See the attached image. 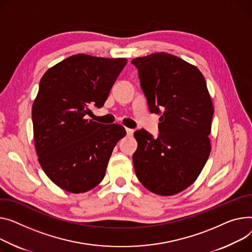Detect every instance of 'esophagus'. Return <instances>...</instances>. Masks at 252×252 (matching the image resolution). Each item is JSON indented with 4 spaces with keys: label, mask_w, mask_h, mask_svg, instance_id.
Returning a JSON list of instances; mask_svg holds the SVG:
<instances>
[{
    "label": "esophagus",
    "mask_w": 252,
    "mask_h": 252,
    "mask_svg": "<svg viewBox=\"0 0 252 252\" xmlns=\"http://www.w3.org/2000/svg\"><path fill=\"white\" fill-rule=\"evenodd\" d=\"M126 135H127V136H132L133 129H131V128H126Z\"/></svg>",
    "instance_id": "esophagus-1"
}]
</instances>
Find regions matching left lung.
I'll use <instances>...</instances> for the list:
<instances>
[{"label":"left lung","mask_w":252,"mask_h":252,"mask_svg":"<svg viewBox=\"0 0 252 252\" xmlns=\"http://www.w3.org/2000/svg\"><path fill=\"white\" fill-rule=\"evenodd\" d=\"M131 63L149 110L162 111L156 139L144 128L135 131V171L150 191L173 195L191 186L210 156L212 98L200 71L176 56L155 53Z\"/></svg>","instance_id":"8db88e82"}]
</instances>
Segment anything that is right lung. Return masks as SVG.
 I'll use <instances>...</instances> for the list:
<instances>
[{
	"mask_svg": "<svg viewBox=\"0 0 252 252\" xmlns=\"http://www.w3.org/2000/svg\"><path fill=\"white\" fill-rule=\"evenodd\" d=\"M126 59L75 55L42 76L32 105L33 137L44 173L62 189L86 192L102 181L113 148L126 136L121 125L87 120L102 107Z\"/></svg>",
	"mask_w": 252,
	"mask_h": 252,
	"instance_id": "add662e5",
	"label": "right lung"
}]
</instances>
